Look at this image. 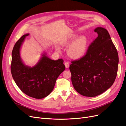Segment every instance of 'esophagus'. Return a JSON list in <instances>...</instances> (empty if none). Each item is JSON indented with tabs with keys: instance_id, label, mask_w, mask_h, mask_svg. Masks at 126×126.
<instances>
[{
	"instance_id": "esophagus-1",
	"label": "esophagus",
	"mask_w": 126,
	"mask_h": 126,
	"mask_svg": "<svg viewBox=\"0 0 126 126\" xmlns=\"http://www.w3.org/2000/svg\"><path fill=\"white\" fill-rule=\"evenodd\" d=\"M64 65H65V66L66 68H68L69 67V63L68 62H65Z\"/></svg>"
}]
</instances>
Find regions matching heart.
Segmentation results:
<instances>
[{
    "mask_svg": "<svg viewBox=\"0 0 126 126\" xmlns=\"http://www.w3.org/2000/svg\"><path fill=\"white\" fill-rule=\"evenodd\" d=\"M76 36L73 35L64 42V44H68L75 39ZM88 45V39L85 36H81L76 40L70 46L68 49V54L73 59H79L82 57L86 52Z\"/></svg>",
    "mask_w": 126,
    "mask_h": 126,
    "instance_id": "b5f03b06",
    "label": "heart"
}]
</instances>
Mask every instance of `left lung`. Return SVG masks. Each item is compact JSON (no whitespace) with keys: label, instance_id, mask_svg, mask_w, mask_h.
Wrapping results in <instances>:
<instances>
[{"label":"left lung","instance_id":"1","mask_svg":"<svg viewBox=\"0 0 126 126\" xmlns=\"http://www.w3.org/2000/svg\"><path fill=\"white\" fill-rule=\"evenodd\" d=\"M96 38L82 57L72 61L69 66L74 89L82 95L102 94L114 82L118 71V55L108 31L97 27Z\"/></svg>","mask_w":126,"mask_h":126}]
</instances>
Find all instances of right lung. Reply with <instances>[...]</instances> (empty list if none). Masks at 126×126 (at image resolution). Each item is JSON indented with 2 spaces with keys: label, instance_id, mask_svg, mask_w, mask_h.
<instances>
[{
  "label": "right lung",
  "instance_id": "obj_1",
  "mask_svg": "<svg viewBox=\"0 0 126 126\" xmlns=\"http://www.w3.org/2000/svg\"><path fill=\"white\" fill-rule=\"evenodd\" d=\"M29 35L22 36L14 46L11 72L16 85L23 93L33 98L41 99L52 92L56 80L65 66L62 59L54 61L45 54L35 66L25 65L20 58V49L25 37Z\"/></svg>",
  "mask_w": 126,
  "mask_h": 126
}]
</instances>
